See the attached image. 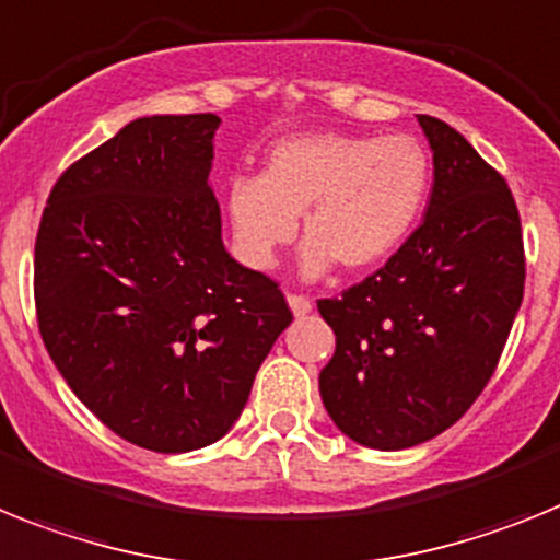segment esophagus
<instances>
[{
    "mask_svg": "<svg viewBox=\"0 0 560 560\" xmlns=\"http://www.w3.org/2000/svg\"><path fill=\"white\" fill-rule=\"evenodd\" d=\"M287 304H290V310H293L295 318H301V315H307L310 310H313V301H310L307 295H299V293L287 295Z\"/></svg>",
    "mask_w": 560,
    "mask_h": 560,
    "instance_id": "34e87169",
    "label": "esophagus"
}]
</instances>
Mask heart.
<instances>
[{"label":"heart","mask_w":560,"mask_h":560,"mask_svg":"<svg viewBox=\"0 0 560 560\" xmlns=\"http://www.w3.org/2000/svg\"><path fill=\"white\" fill-rule=\"evenodd\" d=\"M431 186V158L411 135L304 132L267 152L265 172L228 183L233 247L247 267L270 270L301 231V270L318 279L338 261L361 273L402 245Z\"/></svg>","instance_id":"obj_1"}]
</instances>
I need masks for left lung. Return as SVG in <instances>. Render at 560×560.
<instances>
[{
    "mask_svg": "<svg viewBox=\"0 0 560 560\" xmlns=\"http://www.w3.org/2000/svg\"><path fill=\"white\" fill-rule=\"evenodd\" d=\"M434 152L422 225L318 313L335 354L318 388L335 425L400 451L454 425L493 377L524 295V242L508 183L474 145L417 115Z\"/></svg>",
    "mask_w": 560,
    "mask_h": 560,
    "instance_id": "8db88e82",
    "label": "left lung"
}]
</instances>
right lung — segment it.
Returning a JSON list of instances; mask_svg holds the SVG:
<instances>
[{"instance_id":"right-lung-1","label":"right lung","mask_w":560,"mask_h":560,"mask_svg":"<svg viewBox=\"0 0 560 560\" xmlns=\"http://www.w3.org/2000/svg\"><path fill=\"white\" fill-rule=\"evenodd\" d=\"M206 115H152L67 168L36 236L38 332L75 397L158 454L231 431L293 313L222 245Z\"/></svg>"}]
</instances>
